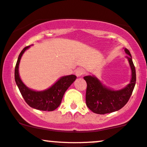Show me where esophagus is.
Masks as SVG:
<instances>
[{
    "label": "esophagus",
    "instance_id": "1",
    "mask_svg": "<svg viewBox=\"0 0 147 147\" xmlns=\"http://www.w3.org/2000/svg\"><path fill=\"white\" fill-rule=\"evenodd\" d=\"M84 73L85 71L83 68H78L75 71V75H77V77H81L84 75Z\"/></svg>",
    "mask_w": 147,
    "mask_h": 147
}]
</instances>
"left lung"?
<instances>
[{"label":"left lung","instance_id":"8db88e82","mask_svg":"<svg viewBox=\"0 0 147 147\" xmlns=\"http://www.w3.org/2000/svg\"><path fill=\"white\" fill-rule=\"evenodd\" d=\"M125 52L132 72L130 84L118 91H113L105 88L96 77L86 76L84 79L87 83L86 101L88 107L94 113L105 114L119 110L128 102L131 96L136 81V69L129 51L125 48Z\"/></svg>","mask_w":147,"mask_h":147}]
</instances>
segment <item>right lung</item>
<instances>
[{"label":"right lung","mask_w":147,"mask_h":147,"mask_svg":"<svg viewBox=\"0 0 147 147\" xmlns=\"http://www.w3.org/2000/svg\"><path fill=\"white\" fill-rule=\"evenodd\" d=\"M29 46L24 47L19 55L15 67V81L21 94L30 107L42 111H53L59 107L65 92L75 81V75H68L61 77L53 86L47 90L35 92L26 87L21 81L18 73V66L21 57Z\"/></svg>","instance_id":"1"}]
</instances>
